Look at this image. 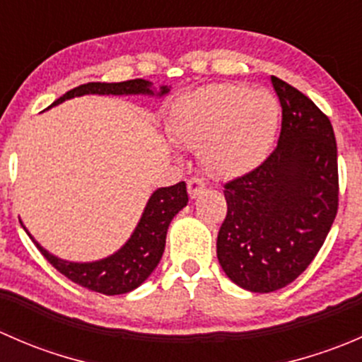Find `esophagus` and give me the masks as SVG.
<instances>
[{"label":"esophagus","mask_w":362,"mask_h":362,"mask_svg":"<svg viewBox=\"0 0 362 362\" xmlns=\"http://www.w3.org/2000/svg\"><path fill=\"white\" fill-rule=\"evenodd\" d=\"M187 191H189V196H191V198H196V196H199L204 191V182L198 177L189 178V180H187Z\"/></svg>","instance_id":"obj_1"}]
</instances>
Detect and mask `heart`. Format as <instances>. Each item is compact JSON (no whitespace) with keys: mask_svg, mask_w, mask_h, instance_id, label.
I'll list each match as a JSON object with an SVG mask.
<instances>
[{"mask_svg":"<svg viewBox=\"0 0 362 362\" xmlns=\"http://www.w3.org/2000/svg\"><path fill=\"white\" fill-rule=\"evenodd\" d=\"M280 105L266 89L210 83L182 98L168 122L178 147L196 151L214 178H235L264 163L275 144Z\"/></svg>","mask_w":362,"mask_h":362,"instance_id":"obj_1","label":"heart"}]
</instances>
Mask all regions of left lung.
<instances>
[{
	"label": "left lung",
	"mask_w": 362,
	"mask_h": 362,
	"mask_svg": "<svg viewBox=\"0 0 362 362\" xmlns=\"http://www.w3.org/2000/svg\"><path fill=\"white\" fill-rule=\"evenodd\" d=\"M282 105L275 151L250 173L224 184L228 214L217 257L252 293L294 282L326 242L338 211V151L329 117L308 96L272 76Z\"/></svg>",
	"instance_id": "obj_1"
}]
</instances>
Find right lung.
I'll list each match as a JSON object with an SVG mask.
<instances>
[{
  "instance_id": "obj_1",
  "label": "right lung",
  "mask_w": 362,
  "mask_h": 362,
  "mask_svg": "<svg viewBox=\"0 0 362 362\" xmlns=\"http://www.w3.org/2000/svg\"><path fill=\"white\" fill-rule=\"evenodd\" d=\"M168 87H160L159 96L168 93ZM83 94H154L151 90V82L144 78L126 80V82L105 83L89 82L68 90L66 94L52 103L59 105L64 100ZM189 202L185 182L160 187L148 199L144 215L138 222L136 229L127 240L126 245L107 259L96 262H68L49 254L35 242L43 257L59 273L68 276L71 282L87 287L94 293L107 296L126 294L136 289L148 279L156 266L159 264L166 243L168 226L171 218L182 210ZM31 236V235H29Z\"/></svg>"
}]
</instances>
